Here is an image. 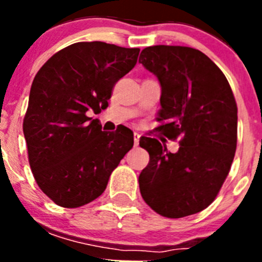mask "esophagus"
<instances>
[{
	"label": "esophagus",
	"mask_w": 262,
	"mask_h": 262,
	"mask_svg": "<svg viewBox=\"0 0 262 262\" xmlns=\"http://www.w3.org/2000/svg\"><path fill=\"white\" fill-rule=\"evenodd\" d=\"M139 140H140V135L138 133H134V144L138 145L139 144Z\"/></svg>",
	"instance_id": "34e87169"
}]
</instances>
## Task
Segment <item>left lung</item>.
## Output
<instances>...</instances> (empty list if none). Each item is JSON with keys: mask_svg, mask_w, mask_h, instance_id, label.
I'll list each match as a JSON object with an SVG mask.
<instances>
[{"mask_svg": "<svg viewBox=\"0 0 262 262\" xmlns=\"http://www.w3.org/2000/svg\"><path fill=\"white\" fill-rule=\"evenodd\" d=\"M139 62L161 85L157 120L176 154L152 138H140L149 163L139 176L143 200L157 214L184 217L216 198L233 161L237 106L223 72L205 53L181 46H152Z\"/></svg>", "mask_w": 262, "mask_h": 262, "instance_id": "8db88e82", "label": "left lung"}]
</instances>
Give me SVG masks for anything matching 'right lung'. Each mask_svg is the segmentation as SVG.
I'll use <instances>...</instances> for the list:
<instances>
[{
  "mask_svg": "<svg viewBox=\"0 0 262 262\" xmlns=\"http://www.w3.org/2000/svg\"><path fill=\"white\" fill-rule=\"evenodd\" d=\"M139 51L80 41L55 53L36 73L23 134L36 184L56 205L75 209L98 198L133 148L131 129L106 133L88 113L107 107L115 82L135 67Z\"/></svg>",
  "mask_w": 262,
  "mask_h": 262,
  "instance_id": "right-lung-1",
  "label": "right lung"
}]
</instances>
